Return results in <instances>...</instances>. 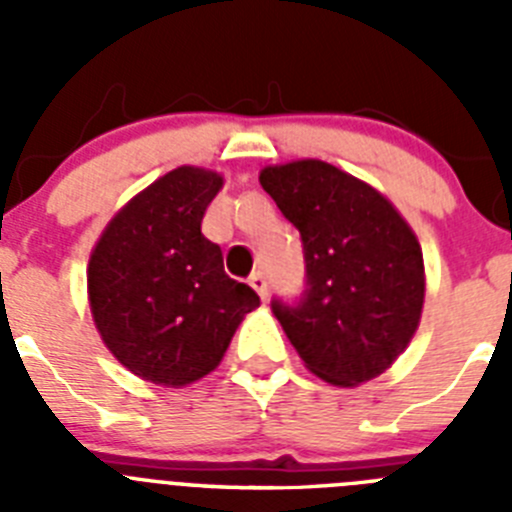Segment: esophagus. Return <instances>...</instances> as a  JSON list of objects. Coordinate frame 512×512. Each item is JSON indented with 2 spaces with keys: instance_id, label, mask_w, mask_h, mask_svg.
Returning a JSON list of instances; mask_svg holds the SVG:
<instances>
[{
  "instance_id": "34e87169",
  "label": "esophagus",
  "mask_w": 512,
  "mask_h": 512,
  "mask_svg": "<svg viewBox=\"0 0 512 512\" xmlns=\"http://www.w3.org/2000/svg\"><path fill=\"white\" fill-rule=\"evenodd\" d=\"M248 284H251L256 292H259L261 300H266V297H269V284H266V277L261 274V271H253L251 277H248Z\"/></svg>"
}]
</instances>
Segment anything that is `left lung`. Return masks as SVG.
Returning a JSON list of instances; mask_svg holds the SVG:
<instances>
[{
    "mask_svg": "<svg viewBox=\"0 0 512 512\" xmlns=\"http://www.w3.org/2000/svg\"><path fill=\"white\" fill-rule=\"evenodd\" d=\"M259 182L305 248L302 300L271 302L289 343L336 387L387 372L423 315V251L408 220L372 184L320 158L266 166Z\"/></svg>",
    "mask_w": 512,
    "mask_h": 512,
    "instance_id": "obj_1",
    "label": "left lung"
}]
</instances>
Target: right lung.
<instances>
[{"instance_id":"add662e5","label":"right lung","mask_w":512,"mask_h":512,"mask_svg":"<svg viewBox=\"0 0 512 512\" xmlns=\"http://www.w3.org/2000/svg\"><path fill=\"white\" fill-rule=\"evenodd\" d=\"M223 176L179 166L115 212L87 266L92 318L104 346L135 377L187 387L210 374L235 328L261 305L223 269L202 217Z\"/></svg>"}]
</instances>
